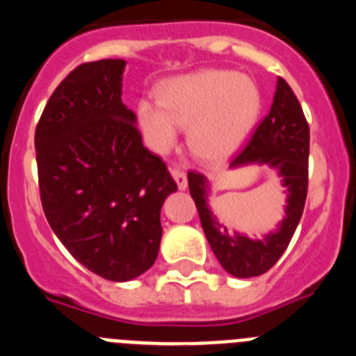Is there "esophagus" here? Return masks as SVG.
<instances>
[{"label": "esophagus", "mask_w": 356, "mask_h": 356, "mask_svg": "<svg viewBox=\"0 0 356 356\" xmlns=\"http://www.w3.org/2000/svg\"><path fill=\"white\" fill-rule=\"evenodd\" d=\"M171 175L172 178H175L178 188H180V191H185V188H187V175H185L181 169H171Z\"/></svg>", "instance_id": "obj_1"}]
</instances>
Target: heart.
I'll return each mask as SVG.
<instances>
[{"instance_id":"1","label":"heart","mask_w":356,"mask_h":356,"mask_svg":"<svg viewBox=\"0 0 356 356\" xmlns=\"http://www.w3.org/2000/svg\"><path fill=\"white\" fill-rule=\"evenodd\" d=\"M262 110V94L251 78L226 69H203L160 85L159 102L140 99L135 114L147 143L171 149L178 127H188V147L200 160L221 162L238 149Z\"/></svg>"}]
</instances>
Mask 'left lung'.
<instances>
[{
  "label": "left lung",
  "mask_w": 356,
  "mask_h": 356,
  "mask_svg": "<svg viewBox=\"0 0 356 356\" xmlns=\"http://www.w3.org/2000/svg\"><path fill=\"white\" fill-rule=\"evenodd\" d=\"M308 149L310 130L303 108L284 78H278L269 114L251 135L246 147L232 160V168L244 163H266L282 176L287 193L285 219L278 229L264 238L229 235L213 219L209 209V185L201 172L188 171V191L196 203L200 221L210 248L229 275L251 278L267 273L287 250L305 209L308 191Z\"/></svg>",
  "instance_id": "left-lung-1"
}]
</instances>
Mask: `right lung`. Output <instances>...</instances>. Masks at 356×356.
I'll return each mask as SVG.
<instances>
[{
    "instance_id": "add662e5",
    "label": "right lung",
    "mask_w": 356,
    "mask_h": 356,
    "mask_svg": "<svg viewBox=\"0 0 356 356\" xmlns=\"http://www.w3.org/2000/svg\"><path fill=\"white\" fill-rule=\"evenodd\" d=\"M124 65L105 58L72 69L35 128L46 219L81 266L112 282L137 278L155 264L160 210L178 188L121 102Z\"/></svg>"
}]
</instances>
